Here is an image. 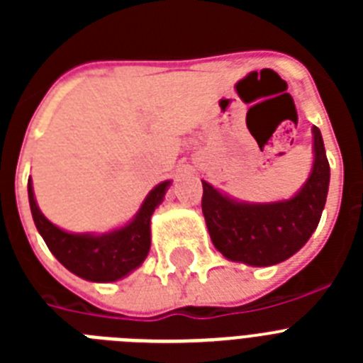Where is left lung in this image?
Here are the masks:
<instances>
[{
	"mask_svg": "<svg viewBox=\"0 0 363 363\" xmlns=\"http://www.w3.org/2000/svg\"><path fill=\"white\" fill-rule=\"evenodd\" d=\"M313 154L309 178L289 200L240 201L201 179L205 223L214 247L227 259L269 267L291 258L306 245L322 218L331 178L318 127H313Z\"/></svg>",
	"mask_w": 363,
	"mask_h": 363,
	"instance_id": "left-lung-1",
	"label": "left lung"
}]
</instances>
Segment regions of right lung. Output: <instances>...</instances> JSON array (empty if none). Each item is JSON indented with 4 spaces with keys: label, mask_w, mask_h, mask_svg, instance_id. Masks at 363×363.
I'll return each mask as SVG.
<instances>
[{
    "label": "right lung",
    "mask_w": 363,
    "mask_h": 363,
    "mask_svg": "<svg viewBox=\"0 0 363 363\" xmlns=\"http://www.w3.org/2000/svg\"><path fill=\"white\" fill-rule=\"evenodd\" d=\"M171 179L158 184L147 194L136 216L108 233H69L43 216L28 178V203L38 233L57 262L76 277L98 284L125 278L143 264L150 249V216L165 198Z\"/></svg>",
    "instance_id": "obj_1"
}]
</instances>
